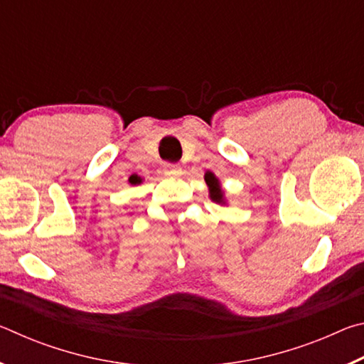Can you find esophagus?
Returning <instances> with one entry per match:
<instances>
[{
  "instance_id": "esophagus-1",
  "label": "esophagus",
  "mask_w": 364,
  "mask_h": 364,
  "mask_svg": "<svg viewBox=\"0 0 364 364\" xmlns=\"http://www.w3.org/2000/svg\"><path fill=\"white\" fill-rule=\"evenodd\" d=\"M164 171H165V175H168V176H178L181 173V167H178V165H175V164H165Z\"/></svg>"
}]
</instances>
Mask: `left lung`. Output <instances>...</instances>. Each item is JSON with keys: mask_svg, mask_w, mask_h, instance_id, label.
<instances>
[{"mask_svg": "<svg viewBox=\"0 0 364 364\" xmlns=\"http://www.w3.org/2000/svg\"><path fill=\"white\" fill-rule=\"evenodd\" d=\"M205 184L208 186V197L215 202V204L220 205H226V197H225V191L221 189V183L217 176H215L213 171H207L204 175Z\"/></svg>", "mask_w": 364, "mask_h": 364, "instance_id": "left-lung-1", "label": "left lung"}]
</instances>
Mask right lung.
<instances>
[{"label":"right lung","instance_id":"obj_1","mask_svg":"<svg viewBox=\"0 0 364 364\" xmlns=\"http://www.w3.org/2000/svg\"><path fill=\"white\" fill-rule=\"evenodd\" d=\"M141 183V180H134V181H132V184H139Z\"/></svg>","mask_w":364,"mask_h":364}]
</instances>
